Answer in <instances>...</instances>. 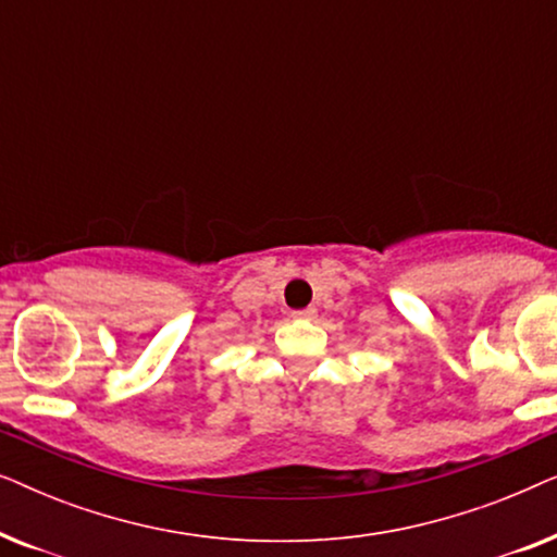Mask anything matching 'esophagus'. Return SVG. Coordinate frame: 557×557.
<instances>
[{"label":"esophagus","instance_id":"1","mask_svg":"<svg viewBox=\"0 0 557 557\" xmlns=\"http://www.w3.org/2000/svg\"><path fill=\"white\" fill-rule=\"evenodd\" d=\"M317 317V309H299V311H294V319H301V322H309V319H314Z\"/></svg>","mask_w":557,"mask_h":557}]
</instances>
